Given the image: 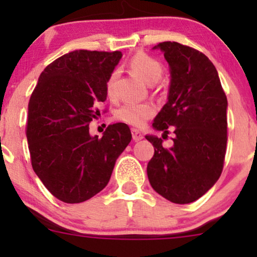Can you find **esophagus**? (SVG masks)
I'll list each match as a JSON object with an SVG mask.
<instances>
[{
	"label": "esophagus",
	"mask_w": 257,
	"mask_h": 257,
	"mask_svg": "<svg viewBox=\"0 0 257 257\" xmlns=\"http://www.w3.org/2000/svg\"><path fill=\"white\" fill-rule=\"evenodd\" d=\"M132 135H133V140L134 141H140L141 139L144 138V135L141 134V132H139L138 129H132Z\"/></svg>",
	"instance_id": "obj_1"
}]
</instances>
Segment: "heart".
I'll list each match as a JSON object with an SVG mask.
<instances>
[{
  "label": "heart",
  "mask_w": 257,
  "mask_h": 257,
  "mask_svg": "<svg viewBox=\"0 0 257 257\" xmlns=\"http://www.w3.org/2000/svg\"><path fill=\"white\" fill-rule=\"evenodd\" d=\"M129 67L133 72L140 76L146 83L155 84L163 75V66L157 59L146 53H137L129 61ZM118 78V71L113 70L108 75L106 81V93L110 99H116V82ZM156 106L151 102H126L120 106L117 111L116 117L120 122L133 126L145 125V123L151 117L155 116Z\"/></svg>",
  "instance_id": "1"
}]
</instances>
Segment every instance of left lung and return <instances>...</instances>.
Wrapping results in <instances>:
<instances>
[{
  "label": "left lung",
  "instance_id": "left-lung-1",
  "mask_svg": "<svg viewBox=\"0 0 257 257\" xmlns=\"http://www.w3.org/2000/svg\"><path fill=\"white\" fill-rule=\"evenodd\" d=\"M170 66L168 102L153 126L173 129L174 145L166 149L162 139L146 137L155 147L147 176L156 192L176 203L197 200L213 187L225 163L227 146V98L219 73L206 55L178 42H162Z\"/></svg>",
  "mask_w": 257,
  "mask_h": 257
}]
</instances>
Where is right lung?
<instances>
[{
  "mask_svg": "<svg viewBox=\"0 0 257 257\" xmlns=\"http://www.w3.org/2000/svg\"><path fill=\"white\" fill-rule=\"evenodd\" d=\"M120 58L119 51L70 52L43 70L32 91L25 129L32 169L61 202L82 203L104 190L131 143L125 123L108 125L100 139L89 134Z\"/></svg>",
  "mask_w": 257,
  "mask_h": 257,
  "instance_id": "add662e5",
  "label": "right lung"
}]
</instances>
